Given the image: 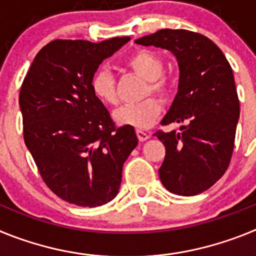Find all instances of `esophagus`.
<instances>
[{
    "label": "esophagus",
    "instance_id": "1",
    "mask_svg": "<svg viewBox=\"0 0 256 256\" xmlns=\"http://www.w3.org/2000/svg\"><path fill=\"white\" fill-rule=\"evenodd\" d=\"M136 133H137V137H138V140L141 142H144V141H148V138H150V134L146 132H144V130H136Z\"/></svg>",
    "mask_w": 256,
    "mask_h": 256
}]
</instances>
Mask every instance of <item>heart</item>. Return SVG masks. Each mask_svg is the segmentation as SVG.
Here are the masks:
<instances>
[{"label": "heart", "mask_w": 256, "mask_h": 256, "mask_svg": "<svg viewBox=\"0 0 256 256\" xmlns=\"http://www.w3.org/2000/svg\"><path fill=\"white\" fill-rule=\"evenodd\" d=\"M128 68L137 76L148 80L144 94H159L166 98L172 94L173 83L168 76L162 74L164 61L162 56L148 50H141L132 55L126 62ZM92 91L98 100L106 105H115L118 102L115 79L108 69L98 70L92 78ZM162 112V104L156 98H148L138 104H130L116 108L114 119L119 126H133L137 130H148L155 123Z\"/></svg>", "instance_id": "1"}]
</instances>
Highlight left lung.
Returning a JSON list of instances; mask_svg holds the SVG:
<instances>
[{
  "label": "left lung",
  "mask_w": 256,
  "mask_h": 256,
  "mask_svg": "<svg viewBox=\"0 0 256 256\" xmlns=\"http://www.w3.org/2000/svg\"><path fill=\"white\" fill-rule=\"evenodd\" d=\"M134 42L177 58L178 92L162 124L184 126L155 133L166 150L159 177L172 194L198 195L224 174L234 152L240 102L232 68L212 40L195 32L162 29Z\"/></svg>",
  "instance_id": "left-lung-1"
}]
</instances>
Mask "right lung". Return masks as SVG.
I'll list each match as a JSON object with an SVG mask.
<instances>
[{"mask_svg":"<svg viewBox=\"0 0 256 256\" xmlns=\"http://www.w3.org/2000/svg\"><path fill=\"white\" fill-rule=\"evenodd\" d=\"M130 40H52L20 90L26 146L48 188L76 206H101L118 195L138 144L133 126H114L91 84L101 62Z\"/></svg>","mask_w":256,"mask_h":256,"instance_id":"1","label":"right lung"}]
</instances>
